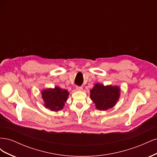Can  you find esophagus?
Returning <instances> with one entry per match:
<instances>
[{"mask_svg": "<svg viewBox=\"0 0 157 157\" xmlns=\"http://www.w3.org/2000/svg\"><path fill=\"white\" fill-rule=\"evenodd\" d=\"M76 90H82V86H76Z\"/></svg>", "mask_w": 157, "mask_h": 157, "instance_id": "34e87169", "label": "esophagus"}]
</instances>
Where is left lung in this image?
Masks as SVG:
<instances>
[{
  "instance_id": "obj_1",
  "label": "left lung",
  "mask_w": 157,
  "mask_h": 157,
  "mask_svg": "<svg viewBox=\"0 0 157 157\" xmlns=\"http://www.w3.org/2000/svg\"><path fill=\"white\" fill-rule=\"evenodd\" d=\"M90 98L99 110H107L116 104L120 96V88L117 86H104L96 84L90 90Z\"/></svg>"
}]
</instances>
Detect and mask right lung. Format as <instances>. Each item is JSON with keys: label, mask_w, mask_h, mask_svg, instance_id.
<instances>
[{"label": "right lung", "mask_w": 157, "mask_h": 157, "mask_svg": "<svg viewBox=\"0 0 157 157\" xmlns=\"http://www.w3.org/2000/svg\"><path fill=\"white\" fill-rule=\"evenodd\" d=\"M69 92L59 87L49 88L42 92V98L44 101V106L51 111H58L63 108L64 103L67 101Z\"/></svg>", "instance_id": "add662e5"}]
</instances>
